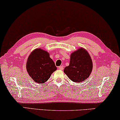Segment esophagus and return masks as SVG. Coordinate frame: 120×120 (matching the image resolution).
Returning <instances> with one entry per match:
<instances>
[{
  "label": "esophagus",
  "instance_id": "1",
  "mask_svg": "<svg viewBox=\"0 0 120 120\" xmlns=\"http://www.w3.org/2000/svg\"><path fill=\"white\" fill-rule=\"evenodd\" d=\"M58 68L60 69V70H63V68H64V66H63V65L60 66L58 67Z\"/></svg>",
  "mask_w": 120,
  "mask_h": 120
}]
</instances>
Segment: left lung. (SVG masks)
Listing matches in <instances>:
<instances>
[{
	"label": "left lung",
	"instance_id": "1",
	"mask_svg": "<svg viewBox=\"0 0 120 120\" xmlns=\"http://www.w3.org/2000/svg\"><path fill=\"white\" fill-rule=\"evenodd\" d=\"M92 69L93 62L89 53L80 47L71 54L70 65L64 68V72L71 81L79 83L90 76Z\"/></svg>",
	"mask_w": 120,
	"mask_h": 120
}]
</instances>
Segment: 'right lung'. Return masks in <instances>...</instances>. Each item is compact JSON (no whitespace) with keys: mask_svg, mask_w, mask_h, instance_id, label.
Returning <instances> with one entry per match:
<instances>
[{"mask_svg":"<svg viewBox=\"0 0 120 120\" xmlns=\"http://www.w3.org/2000/svg\"><path fill=\"white\" fill-rule=\"evenodd\" d=\"M26 69L29 76L35 82L43 84L50 78L57 68L50 57L49 52L41 48H36L28 56Z\"/></svg>","mask_w":120,"mask_h":120,"instance_id":"add662e5","label":"right lung"}]
</instances>
